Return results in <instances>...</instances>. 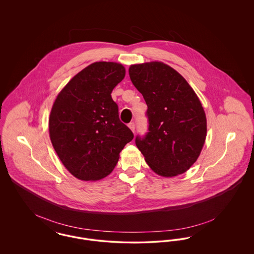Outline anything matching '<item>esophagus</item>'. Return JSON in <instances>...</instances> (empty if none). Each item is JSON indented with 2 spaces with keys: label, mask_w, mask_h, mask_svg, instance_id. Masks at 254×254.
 Wrapping results in <instances>:
<instances>
[{
  "label": "esophagus",
  "mask_w": 254,
  "mask_h": 254,
  "mask_svg": "<svg viewBox=\"0 0 254 254\" xmlns=\"http://www.w3.org/2000/svg\"><path fill=\"white\" fill-rule=\"evenodd\" d=\"M128 127L130 128V130L134 132V130H135V125H134V123H129L128 124Z\"/></svg>",
  "instance_id": "obj_1"
}]
</instances>
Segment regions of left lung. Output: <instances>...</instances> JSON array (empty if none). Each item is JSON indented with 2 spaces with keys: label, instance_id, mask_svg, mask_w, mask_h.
<instances>
[{
  "label": "left lung",
  "instance_id": "obj_1",
  "mask_svg": "<svg viewBox=\"0 0 254 254\" xmlns=\"http://www.w3.org/2000/svg\"><path fill=\"white\" fill-rule=\"evenodd\" d=\"M134 86L147 105L145 138L136 145L156 174L174 177L197 161L205 145L206 117L201 101L180 73L163 62L131 64Z\"/></svg>",
  "mask_w": 254,
  "mask_h": 254
}]
</instances>
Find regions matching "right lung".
Returning <instances> with one entry per match:
<instances>
[{
	"instance_id": "right-lung-1",
	"label": "right lung",
	"mask_w": 254,
	"mask_h": 254,
	"mask_svg": "<svg viewBox=\"0 0 254 254\" xmlns=\"http://www.w3.org/2000/svg\"><path fill=\"white\" fill-rule=\"evenodd\" d=\"M125 75L126 68L119 63H93L77 73L53 103L50 141L63 165L79 180L107 177L133 139L110 95Z\"/></svg>"
}]
</instances>
